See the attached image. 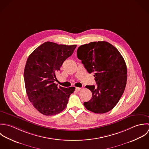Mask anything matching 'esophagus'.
Instances as JSON below:
<instances>
[{
  "instance_id": "1",
  "label": "esophagus",
  "mask_w": 149,
  "mask_h": 149,
  "mask_svg": "<svg viewBox=\"0 0 149 149\" xmlns=\"http://www.w3.org/2000/svg\"><path fill=\"white\" fill-rule=\"evenodd\" d=\"M81 89V88H78V87L75 88V90H76V91H80Z\"/></svg>"
}]
</instances>
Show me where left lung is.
I'll return each mask as SVG.
<instances>
[{
    "mask_svg": "<svg viewBox=\"0 0 149 149\" xmlns=\"http://www.w3.org/2000/svg\"><path fill=\"white\" fill-rule=\"evenodd\" d=\"M77 57L89 73H94L97 87L86 85L92 98L84 103L85 108L95 113H104L118 104L125 89L127 70L119 51L106 41L91 42L81 45Z\"/></svg>",
    "mask_w": 149,
    "mask_h": 149,
    "instance_id": "1",
    "label": "left lung"
}]
</instances>
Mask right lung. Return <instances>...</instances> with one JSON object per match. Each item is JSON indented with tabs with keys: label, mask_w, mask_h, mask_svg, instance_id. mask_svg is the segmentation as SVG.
Listing matches in <instances>:
<instances>
[{
	"label": "right lung",
	"mask_w": 149,
	"mask_h": 149,
	"mask_svg": "<svg viewBox=\"0 0 149 149\" xmlns=\"http://www.w3.org/2000/svg\"><path fill=\"white\" fill-rule=\"evenodd\" d=\"M77 45H66L45 42L28 57L24 70V80L28 98L34 107L45 116L63 111L75 87H58L56 74L63 62L74 52Z\"/></svg>",
	"instance_id": "right-lung-1"
}]
</instances>
